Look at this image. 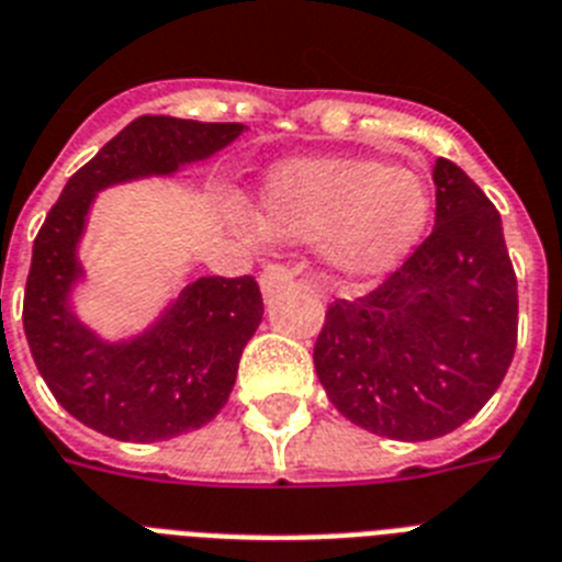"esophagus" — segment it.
I'll use <instances>...</instances> for the list:
<instances>
[{
	"instance_id": "34e87169",
	"label": "esophagus",
	"mask_w": 562,
	"mask_h": 562,
	"mask_svg": "<svg viewBox=\"0 0 562 562\" xmlns=\"http://www.w3.org/2000/svg\"><path fill=\"white\" fill-rule=\"evenodd\" d=\"M291 280H294V271H291V268L268 266L266 271L259 273V289H262V294L266 296H273V294H280Z\"/></svg>"
}]
</instances>
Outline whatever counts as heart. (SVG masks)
<instances>
[{
  "label": "heart",
  "instance_id": "obj_1",
  "mask_svg": "<svg viewBox=\"0 0 562 562\" xmlns=\"http://www.w3.org/2000/svg\"><path fill=\"white\" fill-rule=\"evenodd\" d=\"M432 195L422 172L375 158H296L273 167L259 190V222L271 236L321 245L346 280L395 271L422 241ZM248 236L257 227L234 218Z\"/></svg>",
  "mask_w": 562,
  "mask_h": 562
}]
</instances>
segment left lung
Returning a JSON list of instances; mask_svg holds the SVG:
<instances>
[{
	"instance_id": "obj_1",
	"label": "left lung",
	"mask_w": 562,
	"mask_h": 562,
	"mask_svg": "<svg viewBox=\"0 0 562 562\" xmlns=\"http://www.w3.org/2000/svg\"><path fill=\"white\" fill-rule=\"evenodd\" d=\"M436 227L358 300H335L314 369L337 413L398 441L439 439L485 407L517 349V277L503 218L439 158Z\"/></svg>"
}]
</instances>
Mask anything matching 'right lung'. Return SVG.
Wrapping results in <instances>:
<instances>
[{"instance_id": "right-lung-1", "label": "right lung", "mask_w": 562, "mask_h": 562, "mask_svg": "<svg viewBox=\"0 0 562 562\" xmlns=\"http://www.w3.org/2000/svg\"><path fill=\"white\" fill-rule=\"evenodd\" d=\"M241 130L167 115L132 121L68 178L36 234L22 305L31 355L59 407L109 439L167 441L213 422L266 308L254 277H199L147 328L121 340L100 337L71 305L86 273L77 250L91 204L109 187L207 161Z\"/></svg>"}]
</instances>
